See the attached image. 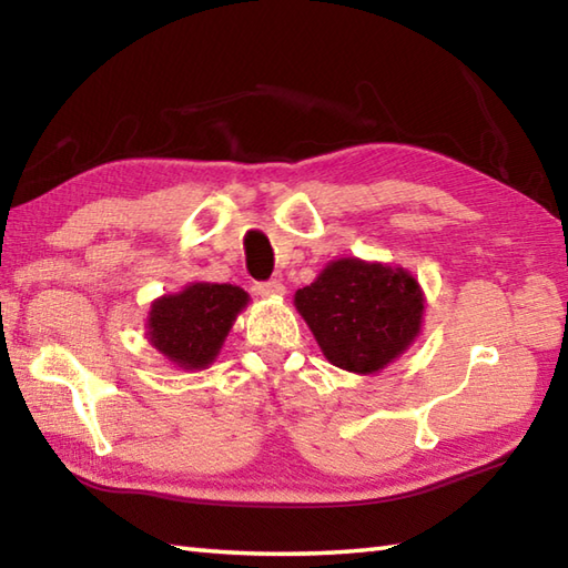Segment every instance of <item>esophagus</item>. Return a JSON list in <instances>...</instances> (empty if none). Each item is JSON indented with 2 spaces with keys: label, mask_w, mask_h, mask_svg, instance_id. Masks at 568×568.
Segmentation results:
<instances>
[{
  "label": "esophagus",
  "mask_w": 568,
  "mask_h": 568,
  "mask_svg": "<svg viewBox=\"0 0 568 568\" xmlns=\"http://www.w3.org/2000/svg\"><path fill=\"white\" fill-rule=\"evenodd\" d=\"M253 291H256V295H261V297H283L285 285L277 281H265V283L253 285Z\"/></svg>",
  "instance_id": "esophagus-1"
}]
</instances>
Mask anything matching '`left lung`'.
I'll return each instance as SVG.
<instances>
[{
  "label": "left lung",
  "instance_id": "left-lung-1",
  "mask_svg": "<svg viewBox=\"0 0 568 568\" xmlns=\"http://www.w3.org/2000/svg\"><path fill=\"white\" fill-rule=\"evenodd\" d=\"M295 307L332 366L376 376L415 344L425 293L405 268L348 256L300 287Z\"/></svg>",
  "mask_w": 568,
  "mask_h": 568
}]
</instances>
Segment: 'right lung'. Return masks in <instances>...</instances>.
Wrapping results in <instances>:
<instances>
[{
  "label": "right lung",
  "mask_w": 568,
  "mask_h": 568,
  "mask_svg": "<svg viewBox=\"0 0 568 568\" xmlns=\"http://www.w3.org/2000/svg\"><path fill=\"white\" fill-rule=\"evenodd\" d=\"M248 300L239 285L190 283L180 293L153 300L146 339L175 368L202 371L220 356L226 334Z\"/></svg>",
  "instance_id": "obj_1"
}]
</instances>
